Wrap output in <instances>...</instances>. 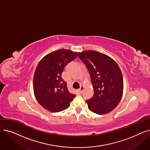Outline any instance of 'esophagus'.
<instances>
[{
    "mask_svg": "<svg viewBox=\"0 0 150 150\" xmlns=\"http://www.w3.org/2000/svg\"><path fill=\"white\" fill-rule=\"evenodd\" d=\"M84 89V86H81V87L80 88V89H78V92H79L80 93H81L83 92Z\"/></svg>",
    "mask_w": 150,
    "mask_h": 150,
    "instance_id": "1",
    "label": "esophagus"
}]
</instances>
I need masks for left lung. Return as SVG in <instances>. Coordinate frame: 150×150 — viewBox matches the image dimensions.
Wrapping results in <instances>:
<instances>
[{"label": "left lung", "instance_id": "obj_1", "mask_svg": "<svg viewBox=\"0 0 150 150\" xmlns=\"http://www.w3.org/2000/svg\"><path fill=\"white\" fill-rule=\"evenodd\" d=\"M78 55L89 71L93 88V97L86 100L89 110L97 114L110 112L123 95V80L119 66L111 58L96 51Z\"/></svg>", "mask_w": 150, "mask_h": 150}]
</instances>
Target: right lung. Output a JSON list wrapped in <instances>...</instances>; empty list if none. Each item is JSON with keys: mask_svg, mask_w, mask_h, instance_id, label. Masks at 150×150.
Instances as JSON below:
<instances>
[{"mask_svg": "<svg viewBox=\"0 0 150 150\" xmlns=\"http://www.w3.org/2000/svg\"><path fill=\"white\" fill-rule=\"evenodd\" d=\"M77 55V52L61 49L47 54L38 64L33 83L35 96L38 103L48 111H63L76 96L68 91L61 75L66 66Z\"/></svg>", "mask_w": 150, "mask_h": 150, "instance_id": "add662e5", "label": "right lung"}]
</instances>
